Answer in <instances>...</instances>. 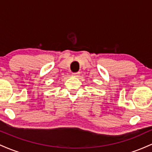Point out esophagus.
Returning <instances> with one entry per match:
<instances>
[{
    "label": "esophagus",
    "instance_id": "34e87169",
    "mask_svg": "<svg viewBox=\"0 0 152 152\" xmlns=\"http://www.w3.org/2000/svg\"><path fill=\"white\" fill-rule=\"evenodd\" d=\"M79 74H80V72L74 73V74H72V76H74V77H78V76H79Z\"/></svg>",
    "mask_w": 152,
    "mask_h": 152
}]
</instances>
